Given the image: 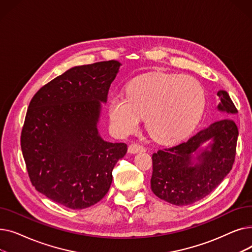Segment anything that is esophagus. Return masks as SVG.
Here are the masks:
<instances>
[{"label": "esophagus", "instance_id": "34e87169", "mask_svg": "<svg viewBox=\"0 0 252 252\" xmlns=\"http://www.w3.org/2000/svg\"><path fill=\"white\" fill-rule=\"evenodd\" d=\"M145 151L146 150H145L144 146H142V145L137 144V143L130 144L128 146V153H130V154H137L139 152H145Z\"/></svg>", "mask_w": 252, "mask_h": 252}]
</instances>
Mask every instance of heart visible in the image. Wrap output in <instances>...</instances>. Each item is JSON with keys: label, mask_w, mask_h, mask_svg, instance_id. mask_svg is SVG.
Masks as SVG:
<instances>
[{"label": "heart", "mask_w": 252, "mask_h": 252, "mask_svg": "<svg viewBox=\"0 0 252 252\" xmlns=\"http://www.w3.org/2000/svg\"><path fill=\"white\" fill-rule=\"evenodd\" d=\"M205 107L200 84L190 76L152 72L135 77L126 87V98L110 100V123L117 134L138 128L140 118L155 141L170 143L186 137L199 123Z\"/></svg>", "instance_id": "b5f03b06"}]
</instances>
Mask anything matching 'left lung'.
Instances as JSON below:
<instances>
[{
  "label": "left lung",
  "mask_w": 252,
  "mask_h": 252,
  "mask_svg": "<svg viewBox=\"0 0 252 252\" xmlns=\"http://www.w3.org/2000/svg\"><path fill=\"white\" fill-rule=\"evenodd\" d=\"M217 110L238 113L228 92H218ZM238 127L224 117L198 131L188 141L152 155L151 190L160 199L178 206L201 200L217 188L232 169Z\"/></svg>",
  "instance_id": "left-lung-1"
}]
</instances>
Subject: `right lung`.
<instances>
[{
  "label": "right lung",
  "instance_id": "1",
  "mask_svg": "<svg viewBox=\"0 0 252 252\" xmlns=\"http://www.w3.org/2000/svg\"><path fill=\"white\" fill-rule=\"evenodd\" d=\"M122 63L74 66L39 89L21 133V150L32 184L49 199L71 209L99 202L112 183L125 143L103 139L102 104Z\"/></svg>",
  "mask_w": 252,
  "mask_h": 252
}]
</instances>
